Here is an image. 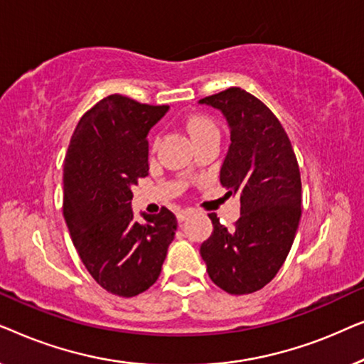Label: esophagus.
I'll use <instances>...</instances> for the list:
<instances>
[{
    "label": "esophagus",
    "mask_w": 364,
    "mask_h": 364,
    "mask_svg": "<svg viewBox=\"0 0 364 364\" xmlns=\"http://www.w3.org/2000/svg\"><path fill=\"white\" fill-rule=\"evenodd\" d=\"M188 215H191V210H187V208H182V210L177 212V220L182 223Z\"/></svg>",
    "instance_id": "obj_1"
}]
</instances>
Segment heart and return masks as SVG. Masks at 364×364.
Segmentation results:
<instances>
[{"mask_svg": "<svg viewBox=\"0 0 364 364\" xmlns=\"http://www.w3.org/2000/svg\"><path fill=\"white\" fill-rule=\"evenodd\" d=\"M187 131L193 139V142L207 136H218V131L212 119L202 116V114H193L187 119Z\"/></svg>", "mask_w": 364, "mask_h": 364, "instance_id": "1", "label": "heart"}]
</instances>
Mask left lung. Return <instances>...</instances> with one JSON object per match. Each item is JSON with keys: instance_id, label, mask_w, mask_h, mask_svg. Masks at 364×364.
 <instances>
[{"instance_id": "8db88e82", "label": "left lung", "mask_w": 364, "mask_h": 364, "mask_svg": "<svg viewBox=\"0 0 364 364\" xmlns=\"http://www.w3.org/2000/svg\"><path fill=\"white\" fill-rule=\"evenodd\" d=\"M230 127L220 183L240 196V218L228 230L208 213L213 232L200 245L208 277L230 295L270 283L287 260L301 217V178L285 129L260 99L240 87L198 101Z\"/></svg>"}]
</instances>
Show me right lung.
<instances>
[{
    "label": "right lung",
    "mask_w": 364,
    "mask_h": 364,
    "mask_svg": "<svg viewBox=\"0 0 364 364\" xmlns=\"http://www.w3.org/2000/svg\"><path fill=\"white\" fill-rule=\"evenodd\" d=\"M168 106L112 94L81 117L64 159L63 213L91 277L112 295L136 296L157 282L177 218L162 207L134 220L132 186L149 172L147 134Z\"/></svg>",
    "instance_id": "add662e5"
}]
</instances>
